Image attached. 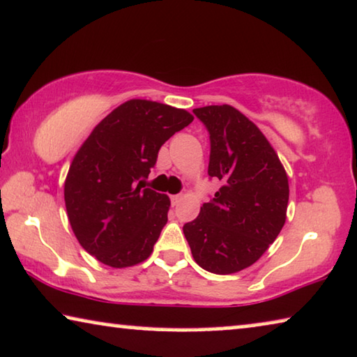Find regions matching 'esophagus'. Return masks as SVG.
<instances>
[{
  "mask_svg": "<svg viewBox=\"0 0 357 357\" xmlns=\"http://www.w3.org/2000/svg\"><path fill=\"white\" fill-rule=\"evenodd\" d=\"M182 199H183L182 195H174V196H170V203H172V206H178L180 201H182Z\"/></svg>",
  "mask_w": 357,
  "mask_h": 357,
  "instance_id": "1",
  "label": "esophagus"
}]
</instances>
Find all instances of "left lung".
<instances>
[{"label":"left lung","mask_w":357,"mask_h":357,"mask_svg":"<svg viewBox=\"0 0 357 357\" xmlns=\"http://www.w3.org/2000/svg\"><path fill=\"white\" fill-rule=\"evenodd\" d=\"M193 112L209 132L208 174L220 188L183 234L196 264L227 275L255 264L280 234L288 177L267 138L238 109L222 105Z\"/></svg>","instance_id":"1"}]
</instances>
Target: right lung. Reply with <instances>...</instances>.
Instances as JSON below:
<instances>
[{
    "instance_id": "1",
    "label": "right lung",
    "mask_w": 357,
    "mask_h": 357,
    "mask_svg": "<svg viewBox=\"0 0 357 357\" xmlns=\"http://www.w3.org/2000/svg\"><path fill=\"white\" fill-rule=\"evenodd\" d=\"M193 122L185 109L130 100L116 107L77 151L64 183L72 230L102 264H140L167 224L169 196L144 187L158 153Z\"/></svg>"
}]
</instances>
